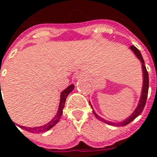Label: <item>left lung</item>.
<instances>
[{"mask_svg": "<svg viewBox=\"0 0 157 157\" xmlns=\"http://www.w3.org/2000/svg\"><path fill=\"white\" fill-rule=\"evenodd\" d=\"M132 51H133V52L135 53V55L137 56V58L139 59L142 63V68H143V75H144V82H143V89H142V93H141V97H140V102L138 104L137 107L135 109V111L132 113L131 116H130L128 118H127L126 120H124V121H121V122H119V123H113V122H110V121H108L106 120L103 119L102 117H101L100 116H98L97 113H95L94 110H93V114L95 115V117H97V119L101 121L102 122L105 124H111V125L114 126H124L127 125L128 124L131 122V121H133L135 118L138 117V116L142 113V111L144 110V108L145 106L146 101H147V97H148V85H149V81H148V71L146 69V67L144 65V59L142 57V55L140 53V52L139 51L137 48H136L135 46L132 45L130 47ZM90 104V103H89ZM92 107V105H91ZM93 108V107H92Z\"/></svg>", "mask_w": 157, "mask_h": 157, "instance_id": "8db88e82", "label": "left lung"}]
</instances>
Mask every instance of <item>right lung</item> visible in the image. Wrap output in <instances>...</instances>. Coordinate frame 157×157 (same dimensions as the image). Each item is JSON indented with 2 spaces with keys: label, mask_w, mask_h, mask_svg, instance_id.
Wrapping results in <instances>:
<instances>
[{
  "label": "right lung",
  "mask_w": 157,
  "mask_h": 157,
  "mask_svg": "<svg viewBox=\"0 0 157 157\" xmlns=\"http://www.w3.org/2000/svg\"><path fill=\"white\" fill-rule=\"evenodd\" d=\"M1 85V84H0ZM74 89V85H71L67 88V89H64L63 91L61 94H60V105H59L58 111L56 115L55 116L53 119L51 121H49L48 124H46L43 126H40V127H36V128H29V127H25V126H21V128L25 130H27V131L30 132H33V133H38V132H44L47 131V130H49L51 128L53 127L55 124H56L57 122L59 121V120L60 119V117L62 116L63 113V109L64 107V104H65V101H66V98L68 97V95L72 92Z\"/></svg>",
  "instance_id": "add662e5"
}]
</instances>
